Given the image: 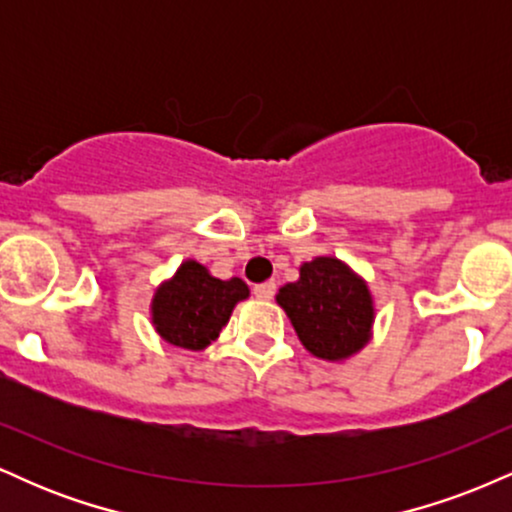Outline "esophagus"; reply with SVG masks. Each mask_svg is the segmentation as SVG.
<instances>
[{
	"label": "esophagus",
	"instance_id": "34e87169",
	"mask_svg": "<svg viewBox=\"0 0 512 512\" xmlns=\"http://www.w3.org/2000/svg\"><path fill=\"white\" fill-rule=\"evenodd\" d=\"M252 291H255V296L260 298V301H272L276 293V284L274 281H264V284H257Z\"/></svg>",
	"mask_w": 512,
	"mask_h": 512
}]
</instances>
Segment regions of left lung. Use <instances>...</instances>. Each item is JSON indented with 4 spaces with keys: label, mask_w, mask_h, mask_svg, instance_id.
<instances>
[{
    "label": "left lung",
    "mask_w": 512,
    "mask_h": 512,
    "mask_svg": "<svg viewBox=\"0 0 512 512\" xmlns=\"http://www.w3.org/2000/svg\"><path fill=\"white\" fill-rule=\"evenodd\" d=\"M276 303L301 344L322 361H346L370 342L373 296L366 281L337 257L301 264V279L281 286Z\"/></svg>",
    "instance_id": "left-lung-1"
}]
</instances>
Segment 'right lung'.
Segmentation results:
<instances>
[{"label":"right lung","instance_id":"right-lung-1","mask_svg":"<svg viewBox=\"0 0 512 512\" xmlns=\"http://www.w3.org/2000/svg\"><path fill=\"white\" fill-rule=\"evenodd\" d=\"M250 296L238 276L223 281L204 264L185 260L178 272L163 281L151 301V322L168 344L202 351L219 337L236 303Z\"/></svg>","mask_w":512,"mask_h":512}]
</instances>
